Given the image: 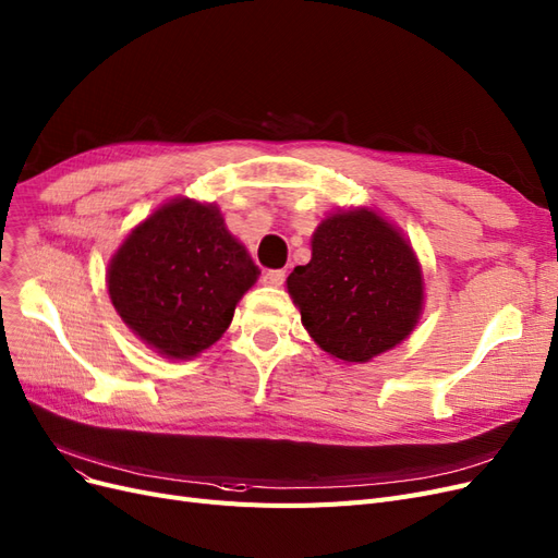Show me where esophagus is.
Wrapping results in <instances>:
<instances>
[{
  "mask_svg": "<svg viewBox=\"0 0 558 558\" xmlns=\"http://www.w3.org/2000/svg\"><path fill=\"white\" fill-rule=\"evenodd\" d=\"M283 281H286V270H267V272L263 275V283H265V286L279 288Z\"/></svg>",
  "mask_w": 558,
  "mask_h": 558,
  "instance_id": "34e87169",
  "label": "esophagus"
}]
</instances>
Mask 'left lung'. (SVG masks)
Masks as SVG:
<instances>
[{
    "instance_id": "left-lung-1",
    "label": "left lung",
    "mask_w": 558,
    "mask_h": 558,
    "mask_svg": "<svg viewBox=\"0 0 558 558\" xmlns=\"http://www.w3.org/2000/svg\"><path fill=\"white\" fill-rule=\"evenodd\" d=\"M302 325L325 353L369 362L407 339L425 304L411 242L369 207L339 209L312 238V260L286 279Z\"/></svg>"
}]
</instances>
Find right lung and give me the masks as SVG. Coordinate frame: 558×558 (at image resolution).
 Returning a JSON list of instances; mask_svg holds the SVG:
<instances>
[{
    "mask_svg": "<svg viewBox=\"0 0 558 558\" xmlns=\"http://www.w3.org/2000/svg\"><path fill=\"white\" fill-rule=\"evenodd\" d=\"M258 275L217 205L175 198L133 228L114 252L108 295L151 351L191 360L221 339Z\"/></svg>",
    "mask_w": 558,
    "mask_h": 558,
    "instance_id": "right-lung-1",
    "label": "right lung"
}]
</instances>
